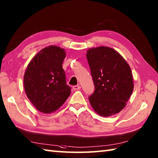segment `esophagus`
I'll list each match as a JSON object with an SVG mask.
<instances>
[{
	"label": "esophagus",
	"instance_id": "esophagus-1",
	"mask_svg": "<svg viewBox=\"0 0 158 158\" xmlns=\"http://www.w3.org/2000/svg\"><path fill=\"white\" fill-rule=\"evenodd\" d=\"M80 88H81V87H80V85H75V86H73V87H72V89H73L74 91L80 90Z\"/></svg>",
	"mask_w": 158,
	"mask_h": 158
}]
</instances>
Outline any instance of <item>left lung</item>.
Instances as JSON below:
<instances>
[{"instance_id":"8db88e82","label":"left lung","mask_w":158,"mask_h":158,"mask_svg":"<svg viewBox=\"0 0 158 158\" xmlns=\"http://www.w3.org/2000/svg\"><path fill=\"white\" fill-rule=\"evenodd\" d=\"M87 58L95 86L89 97L92 108L104 117L118 114L125 107L134 87L129 64L109 47L89 49Z\"/></svg>"}]
</instances>
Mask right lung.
Wrapping results in <instances>:
<instances>
[{"mask_svg":"<svg viewBox=\"0 0 158 158\" xmlns=\"http://www.w3.org/2000/svg\"><path fill=\"white\" fill-rule=\"evenodd\" d=\"M65 53L57 46L45 47L31 59L24 75L27 96L35 108L44 114L57 111L71 94L62 65Z\"/></svg>","mask_w":158,"mask_h":158,"instance_id":"1","label":"right lung"}]
</instances>
